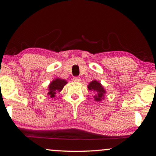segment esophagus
Returning a JSON list of instances; mask_svg holds the SVG:
<instances>
[{
  "label": "esophagus",
  "instance_id": "1",
  "mask_svg": "<svg viewBox=\"0 0 156 156\" xmlns=\"http://www.w3.org/2000/svg\"><path fill=\"white\" fill-rule=\"evenodd\" d=\"M73 80L75 82H80V78L79 77H73Z\"/></svg>",
  "mask_w": 156,
  "mask_h": 156
}]
</instances>
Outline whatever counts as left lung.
<instances>
[{
    "label": "left lung",
    "instance_id": "8db88e82",
    "mask_svg": "<svg viewBox=\"0 0 156 156\" xmlns=\"http://www.w3.org/2000/svg\"><path fill=\"white\" fill-rule=\"evenodd\" d=\"M88 89L89 90H91L96 93V96H94L95 100H96V101H101V100L104 98L103 96L105 94V90L99 82L96 80H93L88 85Z\"/></svg>",
    "mask_w": 156,
    "mask_h": 156
}]
</instances>
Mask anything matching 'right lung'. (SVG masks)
<instances>
[{
	"instance_id": "add662e5",
	"label": "right lung",
	"mask_w": 156,
	"mask_h": 156,
	"mask_svg": "<svg viewBox=\"0 0 156 156\" xmlns=\"http://www.w3.org/2000/svg\"><path fill=\"white\" fill-rule=\"evenodd\" d=\"M67 84V81L62 79L56 78V80H53L50 83L49 86V92L48 95H49L51 98H54L58 91H60L62 89L63 87Z\"/></svg>"
}]
</instances>
